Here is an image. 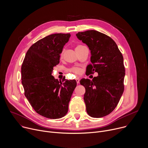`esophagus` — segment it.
Returning a JSON list of instances; mask_svg holds the SVG:
<instances>
[{
	"mask_svg": "<svg viewBox=\"0 0 148 148\" xmlns=\"http://www.w3.org/2000/svg\"><path fill=\"white\" fill-rule=\"evenodd\" d=\"M76 81H77V84H79V78H76Z\"/></svg>",
	"mask_w": 148,
	"mask_h": 148,
	"instance_id": "obj_1",
	"label": "esophagus"
}]
</instances>
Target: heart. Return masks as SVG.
Masks as SVG:
<instances>
[{
	"label": "heart",
	"mask_w": 148,
	"mask_h": 148,
	"mask_svg": "<svg viewBox=\"0 0 148 148\" xmlns=\"http://www.w3.org/2000/svg\"><path fill=\"white\" fill-rule=\"evenodd\" d=\"M83 46H82V45H77V46H76V47H75V50H78V49H80V48H81V47H83ZM63 53H64V51H62V53H61V57L62 56ZM70 71H71V72H72V73H74V74H81V71H82V70H81V69L80 67H72V68H71V69H70Z\"/></svg>",
	"instance_id": "obj_1"
}]
</instances>
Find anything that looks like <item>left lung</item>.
Segmentation results:
<instances>
[{
  "label": "left lung",
  "mask_w": 148,
  "mask_h": 148,
  "mask_svg": "<svg viewBox=\"0 0 148 148\" xmlns=\"http://www.w3.org/2000/svg\"><path fill=\"white\" fill-rule=\"evenodd\" d=\"M76 36L91 50V64L87 66V75L98 74L92 80H80L86 88L84 99L87 112L93 118L107 116L116 108L123 92L125 70L122 54L113 39L103 33L91 30L78 32Z\"/></svg>",
  "instance_id": "1"
}]
</instances>
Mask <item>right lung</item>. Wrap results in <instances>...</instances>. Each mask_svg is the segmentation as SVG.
I'll return each instance as SVG.
<instances>
[{"label": "right lung", "mask_w": 148, "mask_h": 148, "mask_svg": "<svg viewBox=\"0 0 148 148\" xmlns=\"http://www.w3.org/2000/svg\"><path fill=\"white\" fill-rule=\"evenodd\" d=\"M70 36L56 33L39 40L27 51L21 68L25 97L37 114L47 118L58 119L67 114L77 86L75 79L63 78L59 81L51 75Z\"/></svg>", "instance_id": "obj_1"}]
</instances>
